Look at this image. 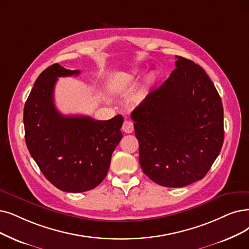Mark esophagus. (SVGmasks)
Wrapping results in <instances>:
<instances>
[{"label": "esophagus", "instance_id": "esophagus-1", "mask_svg": "<svg viewBox=\"0 0 249 249\" xmlns=\"http://www.w3.org/2000/svg\"><path fill=\"white\" fill-rule=\"evenodd\" d=\"M123 131L125 134H131L134 131V124H133V122L128 121V119H124V124H123Z\"/></svg>", "mask_w": 249, "mask_h": 249}]
</instances>
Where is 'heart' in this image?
<instances>
[{
  "label": "heart",
  "mask_w": 249,
  "mask_h": 249,
  "mask_svg": "<svg viewBox=\"0 0 249 249\" xmlns=\"http://www.w3.org/2000/svg\"><path fill=\"white\" fill-rule=\"evenodd\" d=\"M150 81H151V82H154V81H155V77H154L153 75L150 76Z\"/></svg>",
  "instance_id": "1"
}]
</instances>
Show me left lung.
Masks as SVG:
<instances>
[{
	"label": "left lung",
	"mask_w": 249,
	"mask_h": 249,
	"mask_svg": "<svg viewBox=\"0 0 249 249\" xmlns=\"http://www.w3.org/2000/svg\"><path fill=\"white\" fill-rule=\"evenodd\" d=\"M175 64L131 117L144 174L160 186L180 188L203 178L220 154L224 109L201 66L181 56Z\"/></svg>",
	"instance_id": "left-lung-1"
}]
</instances>
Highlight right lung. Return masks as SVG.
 Wrapping results in <instances>:
<instances>
[{"label":"right lung","mask_w":249,"mask_h":249,"mask_svg":"<svg viewBox=\"0 0 249 249\" xmlns=\"http://www.w3.org/2000/svg\"><path fill=\"white\" fill-rule=\"evenodd\" d=\"M79 74L53 64L38 75L24 105L25 142L47 180L64 192L79 193L100 184L122 140L124 118L108 121L63 115L54 104L57 78Z\"/></svg>","instance_id":"add662e5"}]
</instances>
